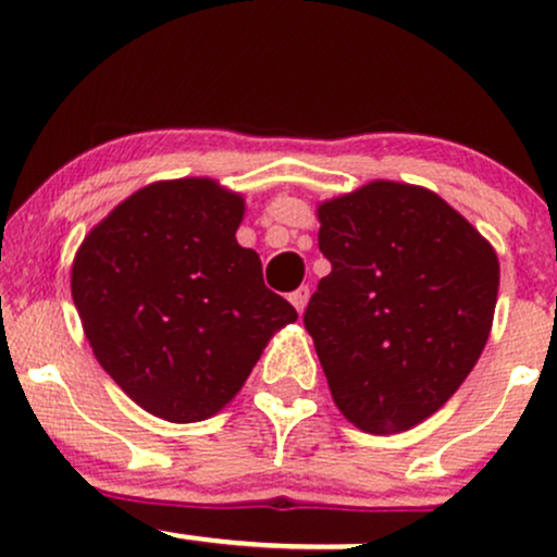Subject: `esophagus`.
<instances>
[{
  "mask_svg": "<svg viewBox=\"0 0 557 557\" xmlns=\"http://www.w3.org/2000/svg\"><path fill=\"white\" fill-rule=\"evenodd\" d=\"M309 296H311V293H309V287H298V290H293L290 293V304L293 306H296V311H298V314H304V309H306V304H309Z\"/></svg>",
  "mask_w": 557,
  "mask_h": 557,
  "instance_id": "esophagus-1",
  "label": "esophagus"
}]
</instances>
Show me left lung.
<instances>
[{
	"label": "left lung",
	"instance_id": "8db88e82",
	"mask_svg": "<svg viewBox=\"0 0 557 557\" xmlns=\"http://www.w3.org/2000/svg\"><path fill=\"white\" fill-rule=\"evenodd\" d=\"M319 280L304 324L332 400L363 432L417 426L482 356L500 264L461 214L419 185L374 181L319 207Z\"/></svg>",
	"mask_w": 557,
	"mask_h": 557
}]
</instances>
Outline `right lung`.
Here are the masks:
<instances>
[{
	"mask_svg": "<svg viewBox=\"0 0 557 557\" xmlns=\"http://www.w3.org/2000/svg\"><path fill=\"white\" fill-rule=\"evenodd\" d=\"M243 209L209 177L146 185L75 253L70 287L96 361L159 419L214 417L298 319L235 240Z\"/></svg>",
	"mask_w": 557,
	"mask_h": 557,
	"instance_id": "add662e5",
	"label": "right lung"
}]
</instances>
